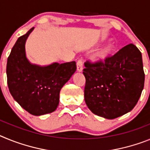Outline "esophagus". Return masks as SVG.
Returning <instances> with one entry per match:
<instances>
[{
	"instance_id": "34e87169",
	"label": "esophagus",
	"mask_w": 150,
	"mask_h": 150,
	"mask_svg": "<svg viewBox=\"0 0 150 150\" xmlns=\"http://www.w3.org/2000/svg\"><path fill=\"white\" fill-rule=\"evenodd\" d=\"M76 66H77V71H82L83 70V62L81 60H79L78 62H77V64H76Z\"/></svg>"
}]
</instances>
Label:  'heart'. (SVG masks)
I'll list each match as a JSON object with an SVG mask.
<instances>
[{
  "mask_svg": "<svg viewBox=\"0 0 150 150\" xmlns=\"http://www.w3.org/2000/svg\"><path fill=\"white\" fill-rule=\"evenodd\" d=\"M115 50V46L113 43H109L93 56L95 61H105L111 57Z\"/></svg>",
  "mask_w": 150,
  "mask_h": 150,
  "instance_id": "heart-1",
  "label": "heart"
}]
</instances>
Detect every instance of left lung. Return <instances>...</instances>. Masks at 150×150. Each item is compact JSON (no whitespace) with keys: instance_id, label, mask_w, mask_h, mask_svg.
Listing matches in <instances>:
<instances>
[{"instance_id":"8db88e82","label":"left lung","mask_w":150,"mask_h":150,"mask_svg":"<svg viewBox=\"0 0 150 150\" xmlns=\"http://www.w3.org/2000/svg\"><path fill=\"white\" fill-rule=\"evenodd\" d=\"M84 100L93 114L113 119L131 111L144 87L142 54L133 44L104 62L84 63Z\"/></svg>"}]
</instances>
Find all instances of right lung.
Segmentation results:
<instances>
[{
    "label": "right lung",
    "mask_w": 150,
    "mask_h": 150,
    "mask_svg": "<svg viewBox=\"0 0 150 150\" xmlns=\"http://www.w3.org/2000/svg\"><path fill=\"white\" fill-rule=\"evenodd\" d=\"M33 30L19 37L14 44L7 59L6 77L14 100L30 114L39 116L57 109L61 88L76 71V62L31 63L25 53V42Z\"/></svg>",
    "instance_id": "obj_1"
}]
</instances>
